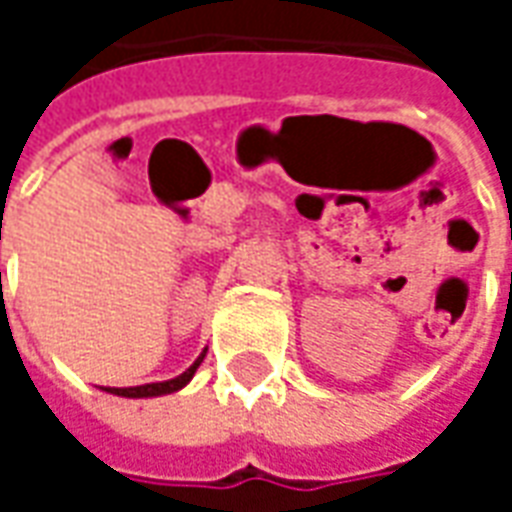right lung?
Masks as SVG:
<instances>
[{
  "label": "right lung",
  "mask_w": 512,
  "mask_h": 512,
  "mask_svg": "<svg viewBox=\"0 0 512 512\" xmlns=\"http://www.w3.org/2000/svg\"><path fill=\"white\" fill-rule=\"evenodd\" d=\"M202 356L189 367V370H186V373H180V376L172 378V381H161V384H145V386H126V389H117V386H112V389H106V392H112V395H123V397H156V395H169V392H178L180 386L189 384L191 376L197 373Z\"/></svg>",
  "instance_id": "add662e5"
}]
</instances>
